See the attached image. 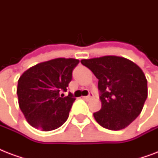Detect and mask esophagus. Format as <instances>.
Returning <instances> with one entry per match:
<instances>
[{
  "instance_id": "esophagus-1",
  "label": "esophagus",
  "mask_w": 158,
  "mask_h": 158,
  "mask_svg": "<svg viewBox=\"0 0 158 158\" xmlns=\"http://www.w3.org/2000/svg\"><path fill=\"white\" fill-rule=\"evenodd\" d=\"M93 98H94V95H93V94H89V96L84 97V99H87V100H89V99Z\"/></svg>"
}]
</instances>
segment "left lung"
<instances>
[{
	"mask_svg": "<svg viewBox=\"0 0 158 158\" xmlns=\"http://www.w3.org/2000/svg\"><path fill=\"white\" fill-rule=\"evenodd\" d=\"M98 79L101 110L97 122L110 130L125 129L139 115L148 97V82L137 64L124 57L106 56L82 60Z\"/></svg>",
	"mask_w": 158,
	"mask_h": 158,
	"instance_id": "1",
	"label": "left lung"
}]
</instances>
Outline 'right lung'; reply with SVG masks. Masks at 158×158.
<instances>
[{
    "label": "right lung",
    "instance_id": "obj_1",
    "mask_svg": "<svg viewBox=\"0 0 158 158\" xmlns=\"http://www.w3.org/2000/svg\"><path fill=\"white\" fill-rule=\"evenodd\" d=\"M79 62L57 58L36 64L21 75L17 87L19 105L29 125L50 131L66 121L75 98L70 93L67 97L60 94L66 92Z\"/></svg>",
    "mask_w": 158,
    "mask_h": 158
}]
</instances>
